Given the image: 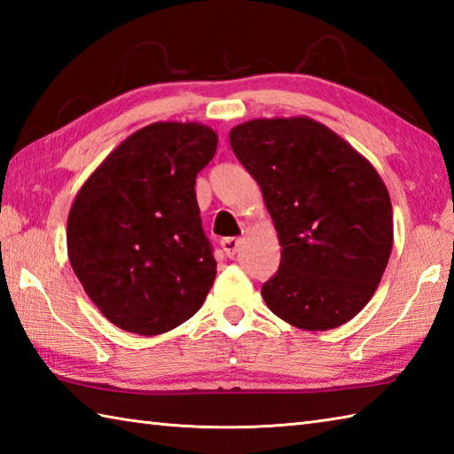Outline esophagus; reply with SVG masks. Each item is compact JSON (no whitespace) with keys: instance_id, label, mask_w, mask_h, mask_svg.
<instances>
[{"instance_id":"obj_1","label":"esophagus","mask_w":454,"mask_h":454,"mask_svg":"<svg viewBox=\"0 0 454 454\" xmlns=\"http://www.w3.org/2000/svg\"><path fill=\"white\" fill-rule=\"evenodd\" d=\"M239 238H224L220 242V246H222V249H224V254L228 255V257H234L236 254H238V249H239Z\"/></svg>"}]
</instances>
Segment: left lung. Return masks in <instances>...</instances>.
Listing matches in <instances>:
<instances>
[{
	"instance_id": "obj_1",
	"label": "left lung",
	"mask_w": 454,
	"mask_h": 454,
	"mask_svg": "<svg viewBox=\"0 0 454 454\" xmlns=\"http://www.w3.org/2000/svg\"><path fill=\"white\" fill-rule=\"evenodd\" d=\"M230 144L262 189L283 247L262 286L269 310L308 332L349 322L392 252V205L379 173L308 117L247 121L230 130Z\"/></svg>"
}]
</instances>
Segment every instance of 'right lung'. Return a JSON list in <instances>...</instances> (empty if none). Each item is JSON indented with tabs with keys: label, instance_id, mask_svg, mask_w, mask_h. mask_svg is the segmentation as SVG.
I'll list each match as a JSON object with an SVG mask.
<instances>
[{
	"label": "right lung",
	"instance_id": "add662e5",
	"mask_svg": "<svg viewBox=\"0 0 454 454\" xmlns=\"http://www.w3.org/2000/svg\"><path fill=\"white\" fill-rule=\"evenodd\" d=\"M216 132L153 122L114 148L83 183L67 216V257L111 324L166 333L205 302L216 277L197 205V173Z\"/></svg>",
	"mask_w": 454,
	"mask_h": 454
}]
</instances>
